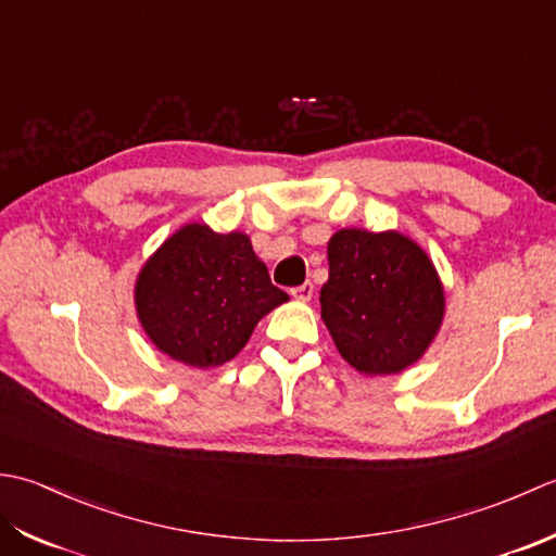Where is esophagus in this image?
<instances>
[{"instance_id": "1", "label": "esophagus", "mask_w": 556, "mask_h": 556, "mask_svg": "<svg viewBox=\"0 0 556 556\" xmlns=\"http://www.w3.org/2000/svg\"><path fill=\"white\" fill-rule=\"evenodd\" d=\"M290 292H292V298H294V300L309 302V300H312V294H314V286H312V282L307 280V282H302V286H298V288H292Z\"/></svg>"}]
</instances>
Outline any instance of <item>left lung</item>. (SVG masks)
Instances as JSON below:
<instances>
[{"label":"left lung","mask_w":556,"mask_h":556,"mask_svg":"<svg viewBox=\"0 0 556 556\" xmlns=\"http://www.w3.org/2000/svg\"><path fill=\"white\" fill-rule=\"evenodd\" d=\"M319 302L338 353L362 374H395L413 365L444 316V290L432 262L399 232H336Z\"/></svg>","instance_id":"8db88e82"}]
</instances>
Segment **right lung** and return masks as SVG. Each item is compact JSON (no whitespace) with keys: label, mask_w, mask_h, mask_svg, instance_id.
<instances>
[{"label":"right lung","mask_w":556,"mask_h":556,"mask_svg":"<svg viewBox=\"0 0 556 556\" xmlns=\"http://www.w3.org/2000/svg\"><path fill=\"white\" fill-rule=\"evenodd\" d=\"M288 300L242 232L187 225L136 280V312L151 341L185 365L218 367L247 345L262 316Z\"/></svg>","instance_id":"right-lung-1"}]
</instances>
